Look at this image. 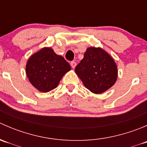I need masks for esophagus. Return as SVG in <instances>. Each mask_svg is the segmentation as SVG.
I'll return each instance as SVG.
<instances>
[{"label":"esophagus","instance_id":"34e87169","mask_svg":"<svg viewBox=\"0 0 147 147\" xmlns=\"http://www.w3.org/2000/svg\"><path fill=\"white\" fill-rule=\"evenodd\" d=\"M70 65H71V67H72V68H75V67H76V65H77V63H76V62H75V61H72V62H71V63H70Z\"/></svg>","mask_w":147,"mask_h":147}]
</instances>
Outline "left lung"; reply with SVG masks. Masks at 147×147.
Here are the masks:
<instances>
[{"label": "left lung", "mask_w": 147, "mask_h": 147, "mask_svg": "<svg viewBox=\"0 0 147 147\" xmlns=\"http://www.w3.org/2000/svg\"><path fill=\"white\" fill-rule=\"evenodd\" d=\"M86 88L94 94H101L115 84L117 67L114 59L101 47H88L84 57L75 67Z\"/></svg>", "instance_id": "left-lung-1"}]
</instances>
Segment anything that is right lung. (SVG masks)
<instances>
[{"mask_svg": "<svg viewBox=\"0 0 147 147\" xmlns=\"http://www.w3.org/2000/svg\"><path fill=\"white\" fill-rule=\"evenodd\" d=\"M70 69L64 57L50 47H43L28 59L26 70L31 84L40 92H47L57 87Z\"/></svg>", "mask_w": 147, "mask_h": 147, "instance_id": "obj_1", "label": "right lung"}]
</instances>
